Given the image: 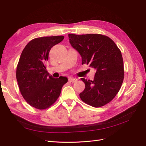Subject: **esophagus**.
Masks as SVG:
<instances>
[{"mask_svg":"<svg viewBox=\"0 0 146 146\" xmlns=\"http://www.w3.org/2000/svg\"><path fill=\"white\" fill-rule=\"evenodd\" d=\"M77 80H77L76 78H69V82H73V83L77 82Z\"/></svg>","mask_w":146,"mask_h":146,"instance_id":"1","label":"esophagus"}]
</instances>
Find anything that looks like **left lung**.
Wrapping results in <instances>:
<instances>
[{"label":"left lung","mask_w":146,"mask_h":146,"mask_svg":"<svg viewBox=\"0 0 146 146\" xmlns=\"http://www.w3.org/2000/svg\"><path fill=\"white\" fill-rule=\"evenodd\" d=\"M71 46L82 56V64H90L96 70L93 81L81 78L85 88L80 97L92 107H100L113 100L122 86L124 70L121 51L108 37L69 34Z\"/></svg>","instance_id":"left-lung-1"}]
</instances>
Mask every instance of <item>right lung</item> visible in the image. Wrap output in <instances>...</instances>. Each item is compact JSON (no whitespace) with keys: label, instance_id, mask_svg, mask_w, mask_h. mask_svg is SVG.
Wrapping results in <instances>:
<instances>
[{"label":"right lung","instance_id":"obj_1","mask_svg":"<svg viewBox=\"0 0 146 146\" xmlns=\"http://www.w3.org/2000/svg\"><path fill=\"white\" fill-rule=\"evenodd\" d=\"M63 39V36L35 38L21 53L16 70L19 87L27 103L38 109H46L53 104L68 82L65 76L54 78L45 66L50 49Z\"/></svg>","mask_w":146,"mask_h":146}]
</instances>
